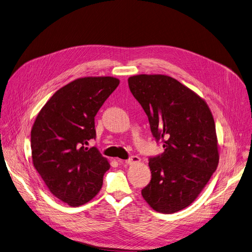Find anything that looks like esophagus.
<instances>
[{
	"mask_svg": "<svg viewBox=\"0 0 252 252\" xmlns=\"http://www.w3.org/2000/svg\"><path fill=\"white\" fill-rule=\"evenodd\" d=\"M141 161V159H140V157L139 156H137V155H133V156H130L128 159L126 161V164H135V163H139Z\"/></svg>",
	"mask_w": 252,
	"mask_h": 252,
	"instance_id": "obj_1",
	"label": "esophagus"
}]
</instances>
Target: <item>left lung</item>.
<instances>
[{
    "mask_svg": "<svg viewBox=\"0 0 252 252\" xmlns=\"http://www.w3.org/2000/svg\"><path fill=\"white\" fill-rule=\"evenodd\" d=\"M127 82L164 148L149 158L152 178L142 196L158 213H177L196 199L218 167L214 116L202 98L173 77L139 74Z\"/></svg>",
    "mask_w": 252,
    "mask_h": 252,
    "instance_id": "left-lung-1",
    "label": "left lung"
}]
</instances>
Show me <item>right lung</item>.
<instances>
[{"instance_id":"obj_1","label":"right lung","mask_w":252,"mask_h":252,"mask_svg":"<svg viewBox=\"0 0 252 252\" xmlns=\"http://www.w3.org/2000/svg\"><path fill=\"white\" fill-rule=\"evenodd\" d=\"M119 85L111 76L82 77L59 89L38 112L32 128L34 168L50 192L70 206L92 200L110 168L96 147L95 116Z\"/></svg>"}]
</instances>
